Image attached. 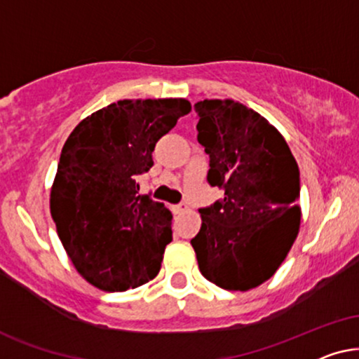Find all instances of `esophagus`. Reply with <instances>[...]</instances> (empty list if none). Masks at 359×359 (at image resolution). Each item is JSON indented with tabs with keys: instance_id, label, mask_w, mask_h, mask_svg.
I'll list each match as a JSON object with an SVG mask.
<instances>
[{
	"instance_id": "1",
	"label": "esophagus",
	"mask_w": 359,
	"mask_h": 359,
	"mask_svg": "<svg viewBox=\"0 0 359 359\" xmlns=\"http://www.w3.org/2000/svg\"><path fill=\"white\" fill-rule=\"evenodd\" d=\"M187 208H189V205L187 203H180V205H175L174 207V213H184V212H187Z\"/></svg>"
}]
</instances>
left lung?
I'll use <instances>...</instances> for the list:
<instances>
[{
	"label": "left lung",
	"mask_w": 359,
	"mask_h": 359,
	"mask_svg": "<svg viewBox=\"0 0 359 359\" xmlns=\"http://www.w3.org/2000/svg\"><path fill=\"white\" fill-rule=\"evenodd\" d=\"M207 175L224 198L200 208L192 238L205 279L226 290L255 289L274 276L300 226L299 167L287 142L255 109L235 100L195 103Z\"/></svg>",
	"instance_id": "left-lung-1"
}]
</instances>
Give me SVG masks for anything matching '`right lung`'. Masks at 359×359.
I'll return each mask as SVG.
<instances>
[{
  "label": "right lung",
  "instance_id": "add662e5",
  "mask_svg": "<svg viewBox=\"0 0 359 359\" xmlns=\"http://www.w3.org/2000/svg\"><path fill=\"white\" fill-rule=\"evenodd\" d=\"M184 98L119 100L82 119L67 137L50 190V215L83 279L123 292L159 274L172 213L140 195L156 142L190 113Z\"/></svg>",
  "mask_w": 359,
  "mask_h": 359
}]
</instances>
